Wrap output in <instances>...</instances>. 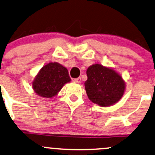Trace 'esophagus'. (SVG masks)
<instances>
[{
    "mask_svg": "<svg viewBox=\"0 0 155 155\" xmlns=\"http://www.w3.org/2000/svg\"><path fill=\"white\" fill-rule=\"evenodd\" d=\"M74 82H76V83H79V84H80V83L81 82V79L80 77L76 78V79H74Z\"/></svg>",
    "mask_w": 155,
    "mask_h": 155,
    "instance_id": "34e87169",
    "label": "esophagus"
}]
</instances>
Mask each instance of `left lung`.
Segmentation results:
<instances>
[{"label":"left lung","mask_w":155,"mask_h":155,"mask_svg":"<svg viewBox=\"0 0 155 155\" xmlns=\"http://www.w3.org/2000/svg\"><path fill=\"white\" fill-rule=\"evenodd\" d=\"M86 93L92 102L101 107L113 105L121 98L125 83L114 70L101 64H93L87 70Z\"/></svg>","instance_id":"8db88e82"}]
</instances>
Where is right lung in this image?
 <instances>
[{"instance_id":"add662e5","label":"right lung","mask_w":155,"mask_h":155,"mask_svg":"<svg viewBox=\"0 0 155 155\" xmlns=\"http://www.w3.org/2000/svg\"><path fill=\"white\" fill-rule=\"evenodd\" d=\"M70 81L71 78L66 68L57 62H50L42 68L32 86L38 96L51 98Z\"/></svg>"}]
</instances>
